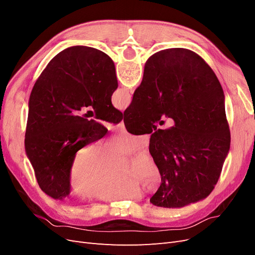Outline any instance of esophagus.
<instances>
[{
    "mask_svg": "<svg viewBox=\"0 0 255 255\" xmlns=\"http://www.w3.org/2000/svg\"><path fill=\"white\" fill-rule=\"evenodd\" d=\"M118 128H119L120 129H122V130H125V129H126V126H125V122H123V121H121V122L119 123V126H118Z\"/></svg>",
    "mask_w": 255,
    "mask_h": 255,
    "instance_id": "1",
    "label": "esophagus"
}]
</instances>
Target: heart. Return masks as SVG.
<instances>
[{"mask_svg": "<svg viewBox=\"0 0 255 255\" xmlns=\"http://www.w3.org/2000/svg\"><path fill=\"white\" fill-rule=\"evenodd\" d=\"M148 141L142 135L121 132L100 145L90 141L80 148L67 174L68 186L76 197L101 202L140 197V186L154 191L161 182L159 167L149 154L138 155L122 169L120 156L142 152Z\"/></svg>", "mask_w": 255, "mask_h": 255, "instance_id": "obj_1", "label": "heart"}]
</instances>
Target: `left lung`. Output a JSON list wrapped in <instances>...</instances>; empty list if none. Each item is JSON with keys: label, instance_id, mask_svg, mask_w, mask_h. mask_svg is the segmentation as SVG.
I'll use <instances>...</instances> for the list:
<instances>
[{"label": "left lung", "instance_id": "left-lung-1", "mask_svg": "<svg viewBox=\"0 0 255 255\" xmlns=\"http://www.w3.org/2000/svg\"><path fill=\"white\" fill-rule=\"evenodd\" d=\"M117 88L112 58L84 45L58 53L36 81L28 101L24 145L38 185L51 198L69 195L67 174L74 154L106 134L98 120H122V113L112 104ZM84 106H91L95 114L79 115Z\"/></svg>", "mask_w": 255, "mask_h": 255}]
</instances>
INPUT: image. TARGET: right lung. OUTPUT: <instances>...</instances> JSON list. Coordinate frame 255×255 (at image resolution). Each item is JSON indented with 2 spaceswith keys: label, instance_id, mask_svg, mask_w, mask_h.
I'll return each instance as SVG.
<instances>
[{
  "label": "right lung",
  "instance_id": "right-lung-1",
  "mask_svg": "<svg viewBox=\"0 0 255 255\" xmlns=\"http://www.w3.org/2000/svg\"><path fill=\"white\" fill-rule=\"evenodd\" d=\"M161 115L175 125L157 129ZM123 116L152 134L149 151L161 173L160 186L150 199L153 205L184 207L210 196L229 154L231 135L225 94L203 58L182 48L153 54Z\"/></svg>",
  "mask_w": 255,
  "mask_h": 255
}]
</instances>
